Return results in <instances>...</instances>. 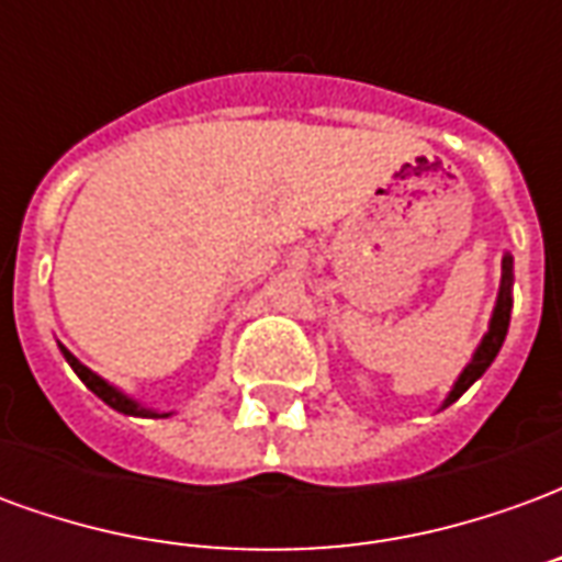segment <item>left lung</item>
<instances>
[{
	"instance_id": "obj_1",
	"label": "left lung",
	"mask_w": 562,
	"mask_h": 562,
	"mask_svg": "<svg viewBox=\"0 0 562 562\" xmlns=\"http://www.w3.org/2000/svg\"><path fill=\"white\" fill-rule=\"evenodd\" d=\"M512 285H515V273H512V256L506 252V256H503V277H499V292H496L494 313H491V322H487V334H484L482 342L475 346L470 364L460 370L458 382L451 385L448 397L442 401V409L458 401L460 394L470 389L475 379H482L484 370L494 364V358L499 355V349H503V342H506L508 334V318H512Z\"/></svg>"
}]
</instances>
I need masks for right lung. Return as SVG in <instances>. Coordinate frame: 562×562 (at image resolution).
Segmentation results:
<instances>
[{"label": "right lung", "mask_w": 562, "mask_h": 562, "mask_svg": "<svg viewBox=\"0 0 562 562\" xmlns=\"http://www.w3.org/2000/svg\"><path fill=\"white\" fill-rule=\"evenodd\" d=\"M59 352H63V358H66V361H68V367H71V370L78 373L80 382H83V385H87V389H90L92 394L99 397V401H104V403H108V406H111V409H116V413L138 415V418H168V415H171V413H159V409H149V406L138 403V401H135V397H128L126 391L114 389V385H111L108 379H102V376H99V373H92V370L87 364H80L78 358L68 352L63 342H59Z\"/></svg>", "instance_id": "right-lung-1"}]
</instances>
